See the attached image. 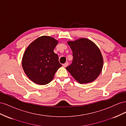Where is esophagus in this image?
Here are the masks:
<instances>
[{"mask_svg": "<svg viewBox=\"0 0 126 126\" xmlns=\"http://www.w3.org/2000/svg\"><path fill=\"white\" fill-rule=\"evenodd\" d=\"M68 63H64V64H63V66L64 67H67V66H68Z\"/></svg>", "mask_w": 126, "mask_h": 126, "instance_id": "esophagus-1", "label": "esophagus"}]
</instances>
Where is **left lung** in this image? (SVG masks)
Listing matches in <instances>:
<instances>
[{
    "mask_svg": "<svg viewBox=\"0 0 126 126\" xmlns=\"http://www.w3.org/2000/svg\"><path fill=\"white\" fill-rule=\"evenodd\" d=\"M67 44L72 51L73 60L66 69L80 83L94 81L101 73L104 64L100 49L85 38L67 41Z\"/></svg>",
    "mask_w": 126,
    "mask_h": 126,
    "instance_id": "obj_1",
    "label": "left lung"
}]
</instances>
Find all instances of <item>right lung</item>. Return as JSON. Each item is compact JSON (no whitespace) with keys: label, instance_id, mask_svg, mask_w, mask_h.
<instances>
[{"label":"right lung","instance_id":"obj_1","mask_svg":"<svg viewBox=\"0 0 126 126\" xmlns=\"http://www.w3.org/2000/svg\"><path fill=\"white\" fill-rule=\"evenodd\" d=\"M58 41L43 36L33 41L26 48L22 58V67L29 79L38 85H45L54 78L62 66L54 52Z\"/></svg>","mask_w":126,"mask_h":126}]
</instances>
